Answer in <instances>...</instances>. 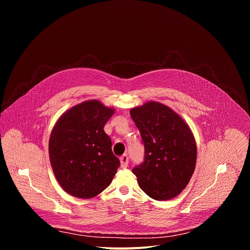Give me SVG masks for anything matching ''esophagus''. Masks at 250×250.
<instances>
[{
    "instance_id": "34e87169",
    "label": "esophagus",
    "mask_w": 250,
    "mask_h": 250,
    "mask_svg": "<svg viewBox=\"0 0 250 250\" xmlns=\"http://www.w3.org/2000/svg\"><path fill=\"white\" fill-rule=\"evenodd\" d=\"M120 160H121V166L123 168L127 167V165H128V156H127V154H124L123 156H121Z\"/></svg>"
}]
</instances>
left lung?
Listing matches in <instances>:
<instances>
[{
	"label": "left lung",
	"mask_w": 250,
	"mask_h": 250,
	"mask_svg": "<svg viewBox=\"0 0 250 250\" xmlns=\"http://www.w3.org/2000/svg\"><path fill=\"white\" fill-rule=\"evenodd\" d=\"M130 116L145 145V161L132 169L141 190L166 201L179 195L195 171L197 146L186 122L154 101L135 106Z\"/></svg>",
	"instance_id": "left-lung-1"
}]
</instances>
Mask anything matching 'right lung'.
Segmentation results:
<instances>
[{"mask_svg": "<svg viewBox=\"0 0 250 250\" xmlns=\"http://www.w3.org/2000/svg\"><path fill=\"white\" fill-rule=\"evenodd\" d=\"M114 113L90 100L66 111L54 125L48 144L50 164L59 185L71 196L90 199L112 183L121 163L104 126Z\"/></svg>", "mask_w": 250, "mask_h": 250, "instance_id": "right-lung-1", "label": "right lung"}]
</instances>
